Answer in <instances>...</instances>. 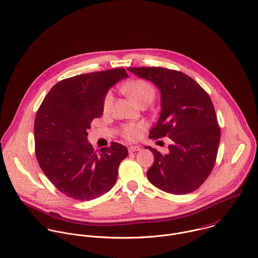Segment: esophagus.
<instances>
[{"instance_id": "obj_1", "label": "esophagus", "mask_w": 258, "mask_h": 258, "mask_svg": "<svg viewBox=\"0 0 258 258\" xmlns=\"http://www.w3.org/2000/svg\"><path fill=\"white\" fill-rule=\"evenodd\" d=\"M138 151H141V148L138 147V146H132L128 148V152L130 153H133V152H138Z\"/></svg>"}]
</instances>
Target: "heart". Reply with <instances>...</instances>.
Listing matches in <instances>:
<instances>
[{
  "mask_svg": "<svg viewBox=\"0 0 258 258\" xmlns=\"http://www.w3.org/2000/svg\"><path fill=\"white\" fill-rule=\"evenodd\" d=\"M122 90L126 92L139 105H144L151 103L156 96L155 87L145 79H137L122 87ZM114 95L112 91L108 90L102 100V110L104 113H108L113 105ZM145 130V124L139 123H125L121 125L119 130L120 136L131 142L139 141L142 138L143 131Z\"/></svg>",
  "mask_w": 258,
  "mask_h": 258,
  "instance_id": "obj_1",
  "label": "heart"
}]
</instances>
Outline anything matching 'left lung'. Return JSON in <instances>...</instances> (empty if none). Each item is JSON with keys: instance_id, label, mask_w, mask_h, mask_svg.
<instances>
[{"instance_id": "left-lung-1", "label": "left lung", "mask_w": 258, "mask_h": 258, "mask_svg": "<svg viewBox=\"0 0 258 258\" xmlns=\"http://www.w3.org/2000/svg\"><path fill=\"white\" fill-rule=\"evenodd\" d=\"M137 76L154 82L162 94V111L150 138L169 137L167 154H154L149 181L176 195L197 190L211 174L220 143V126L209 94L187 74L164 67H130Z\"/></svg>"}]
</instances>
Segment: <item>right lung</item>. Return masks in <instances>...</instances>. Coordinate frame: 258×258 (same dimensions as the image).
I'll return each mask as SVG.
<instances>
[{"instance_id":"obj_1","label":"right lung","mask_w":258,"mask_h":258,"mask_svg":"<svg viewBox=\"0 0 258 258\" xmlns=\"http://www.w3.org/2000/svg\"><path fill=\"white\" fill-rule=\"evenodd\" d=\"M125 77L124 68H114L63 79L50 89L37 110L36 159L48 180L67 197L96 199L116 182L127 149L112 142L97 154L87 141V130L102 115V100L109 87Z\"/></svg>"}]
</instances>
